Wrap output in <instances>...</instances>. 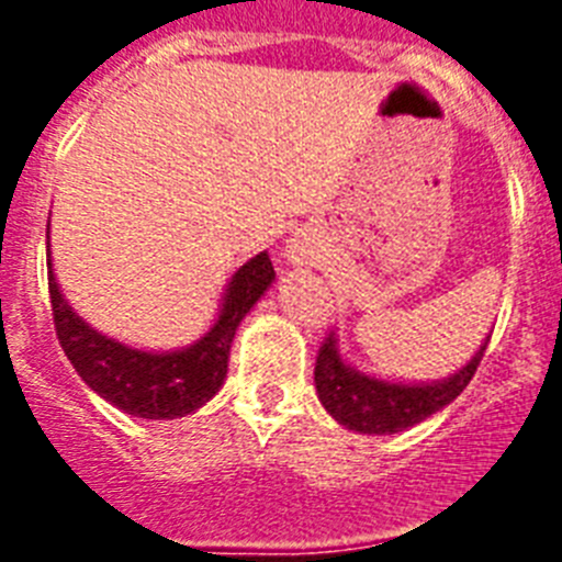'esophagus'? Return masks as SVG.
<instances>
[{"mask_svg":"<svg viewBox=\"0 0 562 562\" xmlns=\"http://www.w3.org/2000/svg\"><path fill=\"white\" fill-rule=\"evenodd\" d=\"M290 258L301 261V258H304V250H297V247H290Z\"/></svg>","mask_w":562,"mask_h":562,"instance_id":"esophagus-1","label":"esophagus"}]
</instances>
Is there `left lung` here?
Returning <instances> with one entry per match:
<instances>
[{
	"mask_svg": "<svg viewBox=\"0 0 562 562\" xmlns=\"http://www.w3.org/2000/svg\"><path fill=\"white\" fill-rule=\"evenodd\" d=\"M486 342L490 337L481 342L473 360L448 380L405 385V382L376 380V376L351 369L337 349V335L329 331L315 362L317 396L324 402V408L349 430L376 436L400 434L450 405L467 389V382L473 380L481 357H484Z\"/></svg>",
	"mask_w": 562,
	"mask_h": 562,
	"instance_id": "8db88e82",
	"label": "left lung"
}]
</instances>
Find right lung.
I'll return each mask as SVG.
<instances>
[{"label":"right lung","mask_w":562,"mask_h":562,"mask_svg":"<svg viewBox=\"0 0 562 562\" xmlns=\"http://www.w3.org/2000/svg\"><path fill=\"white\" fill-rule=\"evenodd\" d=\"M276 270L267 252H258L236 270L227 284L216 324L196 342L177 351H140L98 329L76 315L64 301L47 256L53 324L64 355L76 366L89 389L112 402L123 414L140 419H177L202 408L227 376V357L238 324L272 284Z\"/></svg>","instance_id":"obj_1"}]
</instances>
